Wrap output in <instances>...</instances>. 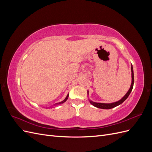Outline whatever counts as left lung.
Returning a JSON list of instances; mask_svg holds the SVG:
<instances>
[{"mask_svg":"<svg viewBox=\"0 0 152 152\" xmlns=\"http://www.w3.org/2000/svg\"><path fill=\"white\" fill-rule=\"evenodd\" d=\"M131 75H132V83H131V87L130 89H129V91H127V93H126V94L124 96V97L118 101V102H115V103H96V102H92V101L89 100V102L91 104H93V106H94V107H97L98 108H102V109H110V108H113L114 107H117V106L119 105L122 104L124 101H125L127 98L128 96H129L131 92L132 91V88H133V85H134V72H133V68H132V66H131ZM87 94H88V91H87Z\"/></svg>","mask_w":152,"mask_h":152,"instance_id":"obj_1","label":"left lung"}]
</instances>
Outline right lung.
Listing matches in <instances>:
<instances>
[{
  "mask_svg": "<svg viewBox=\"0 0 152 152\" xmlns=\"http://www.w3.org/2000/svg\"><path fill=\"white\" fill-rule=\"evenodd\" d=\"M68 98V95L66 96V98H65V99H64V100L63 101V102H60V103H57V104H61V103H65V102H66V101L67 100Z\"/></svg>",
  "mask_w": 152,
  "mask_h": 152,
  "instance_id": "add662e5",
  "label": "right lung"
}]
</instances>
